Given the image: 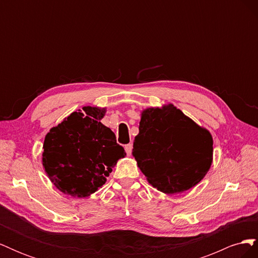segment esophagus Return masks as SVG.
I'll use <instances>...</instances> for the list:
<instances>
[{"instance_id":"1","label":"esophagus","mask_w":258,"mask_h":258,"mask_svg":"<svg viewBox=\"0 0 258 258\" xmlns=\"http://www.w3.org/2000/svg\"><path fill=\"white\" fill-rule=\"evenodd\" d=\"M124 151H126V153H127L128 156H130L131 151H132V144H127L126 146H124Z\"/></svg>"}]
</instances>
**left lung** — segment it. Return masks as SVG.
<instances>
[{
  "instance_id": "obj_1",
  "label": "left lung",
  "mask_w": 258,
  "mask_h": 258,
  "mask_svg": "<svg viewBox=\"0 0 258 258\" xmlns=\"http://www.w3.org/2000/svg\"><path fill=\"white\" fill-rule=\"evenodd\" d=\"M132 156L154 188L179 194L196 186L209 172L213 138L172 103L146 107Z\"/></svg>"
}]
</instances>
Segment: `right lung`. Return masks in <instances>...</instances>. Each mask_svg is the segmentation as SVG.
<instances>
[{"instance_id":"obj_1","label":"right lung","mask_w":258,"mask_h":258,"mask_svg":"<svg viewBox=\"0 0 258 258\" xmlns=\"http://www.w3.org/2000/svg\"><path fill=\"white\" fill-rule=\"evenodd\" d=\"M106 107L84 106L67 116L45 137L42 163L50 182L68 196L86 198L106 182L123 147L101 122Z\"/></svg>"}]
</instances>
